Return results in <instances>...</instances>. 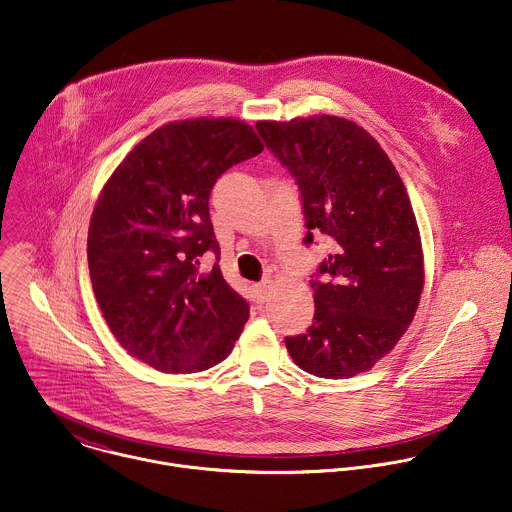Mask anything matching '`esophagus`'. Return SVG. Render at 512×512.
<instances>
[{"instance_id": "esophagus-1", "label": "esophagus", "mask_w": 512, "mask_h": 512, "mask_svg": "<svg viewBox=\"0 0 512 512\" xmlns=\"http://www.w3.org/2000/svg\"><path fill=\"white\" fill-rule=\"evenodd\" d=\"M253 291H255L257 303H265L267 297H269V291H271V281H269V279H263L261 283L253 285Z\"/></svg>"}]
</instances>
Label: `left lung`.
I'll return each mask as SVG.
<instances>
[{"label": "left lung", "instance_id": "1", "mask_svg": "<svg viewBox=\"0 0 512 512\" xmlns=\"http://www.w3.org/2000/svg\"><path fill=\"white\" fill-rule=\"evenodd\" d=\"M255 127L299 185L303 243L319 233L331 243L309 281L313 323L285 337L287 351L325 379L369 371L399 343L423 291V249L405 183L375 137L349 119L315 115Z\"/></svg>", "mask_w": 512, "mask_h": 512}]
</instances>
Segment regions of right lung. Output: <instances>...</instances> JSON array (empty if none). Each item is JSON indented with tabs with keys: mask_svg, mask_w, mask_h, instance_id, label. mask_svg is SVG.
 I'll use <instances>...</instances> for the list:
<instances>
[{
	"mask_svg": "<svg viewBox=\"0 0 512 512\" xmlns=\"http://www.w3.org/2000/svg\"><path fill=\"white\" fill-rule=\"evenodd\" d=\"M263 151L237 119H185L135 145L105 183L87 233V263L99 309L121 347L165 373L221 363L239 339L249 303L219 259L209 195L233 165Z\"/></svg>",
	"mask_w": 512,
	"mask_h": 512,
	"instance_id": "add662e5",
	"label": "right lung"
}]
</instances>
